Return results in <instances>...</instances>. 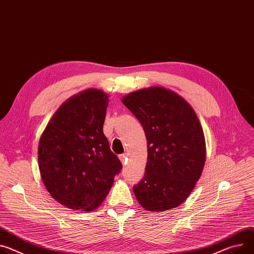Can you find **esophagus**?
<instances>
[{
    "label": "esophagus",
    "instance_id": "34e87169",
    "mask_svg": "<svg viewBox=\"0 0 254 254\" xmlns=\"http://www.w3.org/2000/svg\"><path fill=\"white\" fill-rule=\"evenodd\" d=\"M119 159H120V161L122 162V164H126V162H127V154L126 153H123V154H121V155H119Z\"/></svg>",
    "mask_w": 254,
    "mask_h": 254
}]
</instances>
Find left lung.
<instances>
[{
  "label": "left lung",
  "instance_id": "8db88e82",
  "mask_svg": "<svg viewBox=\"0 0 254 254\" xmlns=\"http://www.w3.org/2000/svg\"><path fill=\"white\" fill-rule=\"evenodd\" d=\"M122 103L138 119L147 140L144 177L133 187L136 198L149 211L177 207L196 185L206 159L196 114L182 96L161 86L131 92Z\"/></svg>",
  "mask_w": 254,
  "mask_h": 254
}]
</instances>
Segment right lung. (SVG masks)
Instances as JSON below:
<instances>
[{"label": "right lung", "mask_w": 254, "mask_h": 254, "mask_svg": "<svg viewBox=\"0 0 254 254\" xmlns=\"http://www.w3.org/2000/svg\"><path fill=\"white\" fill-rule=\"evenodd\" d=\"M109 95L88 88L56 111L38 143V168L51 196L74 210L90 211L105 200L122 169L103 125Z\"/></svg>", "instance_id": "1"}]
</instances>
